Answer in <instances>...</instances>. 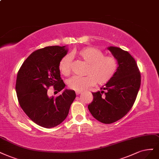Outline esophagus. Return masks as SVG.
Instances as JSON below:
<instances>
[{
    "instance_id": "esophagus-1",
    "label": "esophagus",
    "mask_w": 159,
    "mask_h": 159,
    "mask_svg": "<svg viewBox=\"0 0 159 159\" xmlns=\"http://www.w3.org/2000/svg\"><path fill=\"white\" fill-rule=\"evenodd\" d=\"M81 91H75V93H76V95H80V94H81Z\"/></svg>"
}]
</instances>
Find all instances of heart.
Segmentation results:
<instances>
[{"mask_svg":"<svg viewBox=\"0 0 159 159\" xmlns=\"http://www.w3.org/2000/svg\"><path fill=\"white\" fill-rule=\"evenodd\" d=\"M76 54L88 64L85 76L75 75L71 78L68 84L70 89L75 91H83L88 87L94 85L105 84L110 81L118 70V62L112 56H105L100 49L87 47L76 52ZM71 57L67 54L59 62L60 72L64 75H68L71 71Z\"/></svg>","mask_w":159,"mask_h":159,"instance_id":"1","label":"heart"}]
</instances>
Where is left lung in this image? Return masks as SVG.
Segmentation results:
<instances>
[{
	"label": "left lung",
	"instance_id": "8db88e82",
	"mask_svg": "<svg viewBox=\"0 0 159 159\" xmlns=\"http://www.w3.org/2000/svg\"><path fill=\"white\" fill-rule=\"evenodd\" d=\"M107 48L116 59L118 70L103 88L105 92L92 93L93 100L88 109L98 121L111 124L124 117L132 107L140 87L141 74L135 59L128 52L116 47Z\"/></svg>",
	"mask_w": 159,
	"mask_h": 159
}]
</instances>
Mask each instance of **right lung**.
Returning a JSON list of instances; mask_svg holds the SVG:
<instances>
[{
    "label": "right lung",
    "mask_w": 159,
    "mask_h": 159,
    "mask_svg": "<svg viewBox=\"0 0 159 159\" xmlns=\"http://www.w3.org/2000/svg\"><path fill=\"white\" fill-rule=\"evenodd\" d=\"M66 46H51L33 52L21 65L16 84L21 108L32 121L46 128L55 127L67 117L75 98L74 90L64 88L58 64L67 54ZM52 85L63 93L48 97L47 89Z\"/></svg>",
    "instance_id": "obj_1"
}]
</instances>
